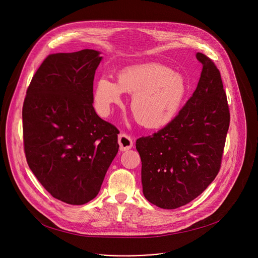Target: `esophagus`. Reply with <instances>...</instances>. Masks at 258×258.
<instances>
[{
	"mask_svg": "<svg viewBox=\"0 0 258 258\" xmlns=\"http://www.w3.org/2000/svg\"><path fill=\"white\" fill-rule=\"evenodd\" d=\"M118 145L120 151H126L133 147V140L130 136L125 134H120L118 136Z\"/></svg>",
	"mask_w": 258,
	"mask_h": 258,
	"instance_id": "34e87169",
	"label": "esophagus"
}]
</instances>
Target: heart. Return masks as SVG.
<instances>
[{
	"instance_id": "1",
	"label": "heart",
	"mask_w": 258,
	"mask_h": 258,
	"mask_svg": "<svg viewBox=\"0 0 258 258\" xmlns=\"http://www.w3.org/2000/svg\"><path fill=\"white\" fill-rule=\"evenodd\" d=\"M122 92L132 94L131 111L144 127L161 130L178 115L187 96L183 78L169 68L147 63L122 69L117 83L101 78L95 88V100L103 114L111 112L112 106L121 103Z\"/></svg>"
}]
</instances>
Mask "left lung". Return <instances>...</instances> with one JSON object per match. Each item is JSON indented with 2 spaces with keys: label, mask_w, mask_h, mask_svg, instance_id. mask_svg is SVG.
<instances>
[{
  "label": "left lung",
  "mask_w": 258,
  "mask_h": 258,
  "mask_svg": "<svg viewBox=\"0 0 258 258\" xmlns=\"http://www.w3.org/2000/svg\"><path fill=\"white\" fill-rule=\"evenodd\" d=\"M198 86L177 117L152 136L137 140L145 198L175 209L197 198L217 175L230 125L227 94L214 62L202 53Z\"/></svg>",
  "instance_id": "left-lung-1"
}]
</instances>
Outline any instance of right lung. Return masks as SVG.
<instances>
[{"instance_id": "right-lung-1", "label": "right lung", "mask_w": 258, "mask_h": 258, "mask_svg": "<svg viewBox=\"0 0 258 258\" xmlns=\"http://www.w3.org/2000/svg\"><path fill=\"white\" fill-rule=\"evenodd\" d=\"M99 54L85 49L49 55L32 77L22 107L29 168L54 198L72 205L98 195L119 147V131L93 107Z\"/></svg>"}]
</instances>
